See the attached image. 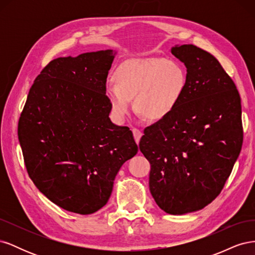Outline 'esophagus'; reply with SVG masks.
<instances>
[{"mask_svg": "<svg viewBox=\"0 0 255 255\" xmlns=\"http://www.w3.org/2000/svg\"><path fill=\"white\" fill-rule=\"evenodd\" d=\"M133 135H134L136 143H139V140H140V138L142 136L141 130H139L138 128H133Z\"/></svg>", "mask_w": 255, "mask_h": 255, "instance_id": "1", "label": "esophagus"}]
</instances>
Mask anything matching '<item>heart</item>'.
I'll list each match as a JSON object with an SVG mask.
<instances>
[{"instance_id": "obj_1", "label": "heart", "mask_w": 255, "mask_h": 255, "mask_svg": "<svg viewBox=\"0 0 255 255\" xmlns=\"http://www.w3.org/2000/svg\"><path fill=\"white\" fill-rule=\"evenodd\" d=\"M115 84L105 88L113 115L125 120L135 110L149 120H160L180 102L187 76L183 67L164 58L132 59L122 64L114 76Z\"/></svg>"}]
</instances>
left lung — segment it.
Segmentation results:
<instances>
[{
	"label": "left lung",
	"instance_id": "left-lung-1",
	"mask_svg": "<svg viewBox=\"0 0 255 255\" xmlns=\"http://www.w3.org/2000/svg\"><path fill=\"white\" fill-rule=\"evenodd\" d=\"M187 83L167 117L145 128L139 149L150 161L149 187L164 212L202 210L217 197L243 144L241 97L211 53L194 44L174 45Z\"/></svg>",
	"mask_w": 255,
	"mask_h": 255
}]
</instances>
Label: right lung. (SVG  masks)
<instances>
[{"instance_id": "1", "label": "right lung", "mask_w": 255, "mask_h": 255, "mask_svg": "<svg viewBox=\"0 0 255 255\" xmlns=\"http://www.w3.org/2000/svg\"><path fill=\"white\" fill-rule=\"evenodd\" d=\"M116 54L102 50L50 61L19 119L29 177L50 201L72 213L102 208L119 169L138 151L132 130L110 118L105 84Z\"/></svg>"}]
</instances>
